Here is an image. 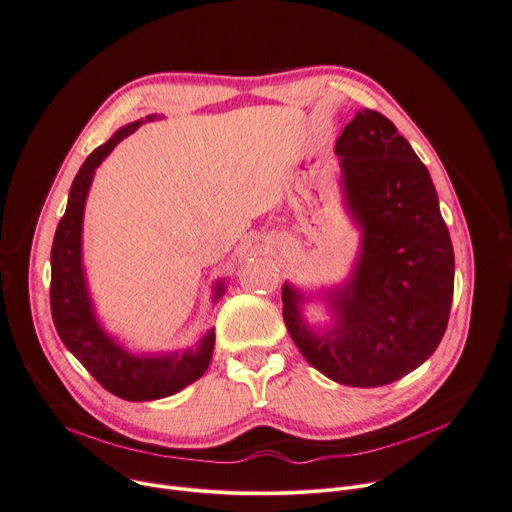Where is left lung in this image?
<instances>
[{"instance_id":"8db88e82","label":"left lung","mask_w":512,"mask_h":512,"mask_svg":"<svg viewBox=\"0 0 512 512\" xmlns=\"http://www.w3.org/2000/svg\"><path fill=\"white\" fill-rule=\"evenodd\" d=\"M349 210L363 228L351 282L329 300L335 329L316 337L302 320L304 300L282 290L288 333L306 361L355 388L386 386L439 347L453 300V247L431 175L396 126L361 110L335 145Z\"/></svg>"}]
</instances>
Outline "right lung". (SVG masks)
<instances>
[{"label": "right lung", "mask_w": 512, "mask_h": 512, "mask_svg": "<svg viewBox=\"0 0 512 512\" xmlns=\"http://www.w3.org/2000/svg\"><path fill=\"white\" fill-rule=\"evenodd\" d=\"M151 120V116H147ZM141 120L120 128L108 143L98 147L81 165L73 179L67 210L59 220L51 249V312L55 329L65 347L81 361L102 388L122 400H157L190 386L210 365L214 331H210L196 351L171 355H130L118 347L98 324L91 310L81 267V220L83 206L96 167L108 153L132 134ZM224 286L216 288V296Z\"/></svg>", "instance_id": "right-lung-1"}]
</instances>
